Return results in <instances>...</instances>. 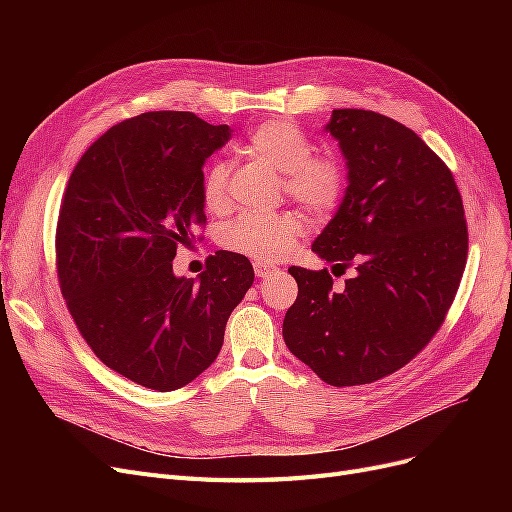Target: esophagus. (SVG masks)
Instances as JSON below:
<instances>
[{
	"instance_id": "34e87169",
	"label": "esophagus",
	"mask_w": 512,
	"mask_h": 512,
	"mask_svg": "<svg viewBox=\"0 0 512 512\" xmlns=\"http://www.w3.org/2000/svg\"><path fill=\"white\" fill-rule=\"evenodd\" d=\"M254 271H256L258 277H262V280H265V277H269L271 273L277 271V267L267 265V262H254Z\"/></svg>"
}]
</instances>
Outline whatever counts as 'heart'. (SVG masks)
Wrapping results in <instances>:
<instances>
[{"mask_svg": "<svg viewBox=\"0 0 512 512\" xmlns=\"http://www.w3.org/2000/svg\"><path fill=\"white\" fill-rule=\"evenodd\" d=\"M247 151L282 173L284 192L314 215L333 213L344 200L346 166L331 151H312L309 136L288 119H271L247 136ZM230 164L213 160L203 173L200 194L211 213L230 209ZM301 213L282 211L275 215L245 213L222 230V245L228 252L256 262L284 260L305 235Z\"/></svg>", "mask_w": 512, "mask_h": 512, "instance_id": "1", "label": "heart"}]
</instances>
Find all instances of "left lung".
<instances>
[{
    "mask_svg": "<svg viewBox=\"0 0 512 512\" xmlns=\"http://www.w3.org/2000/svg\"><path fill=\"white\" fill-rule=\"evenodd\" d=\"M327 130L348 160V188L312 250L329 269L290 267L297 301L288 350L331 386L376 382L408 365L438 333L468 260L455 177L423 138L391 117L335 108Z\"/></svg>",
    "mask_w": 512,
    "mask_h": 512,
    "instance_id": "left-lung-1",
    "label": "left lung"
}]
</instances>
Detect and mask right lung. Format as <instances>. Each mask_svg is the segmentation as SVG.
<instances>
[{
    "mask_svg": "<svg viewBox=\"0 0 512 512\" xmlns=\"http://www.w3.org/2000/svg\"><path fill=\"white\" fill-rule=\"evenodd\" d=\"M228 126L153 111L106 130L76 162L59 207L55 265L68 312L98 359L151 391L190 384L218 359L250 260L220 250L198 280L175 277L177 247L207 215L203 164Z\"/></svg>",
    "mask_w": 512,
    "mask_h": 512,
    "instance_id": "obj_1",
    "label": "right lung"
}]
</instances>
